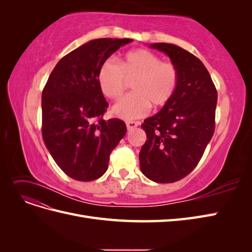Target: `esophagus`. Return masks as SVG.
Instances as JSON below:
<instances>
[{
	"label": "esophagus",
	"instance_id": "esophagus-1",
	"mask_svg": "<svg viewBox=\"0 0 252 252\" xmlns=\"http://www.w3.org/2000/svg\"><path fill=\"white\" fill-rule=\"evenodd\" d=\"M140 125L139 122H133V121H128L126 122V126H127V129L128 130H131V129L138 127Z\"/></svg>",
	"mask_w": 252,
	"mask_h": 252
}]
</instances>
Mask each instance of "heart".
I'll return each mask as SVG.
<instances>
[{"instance_id":"1","label":"heart","mask_w":252,"mask_h":252,"mask_svg":"<svg viewBox=\"0 0 252 252\" xmlns=\"http://www.w3.org/2000/svg\"><path fill=\"white\" fill-rule=\"evenodd\" d=\"M97 82L103 94L111 100L119 98L127 83H132V94L113 105L111 112L123 120H134L147 114L150 106L158 109L171 100L179 84V70L154 52L136 49L121 58L119 65L105 61L98 69Z\"/></svg>"}]
</instances>
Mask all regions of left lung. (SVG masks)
Listing matches in <instances>:
<instances>
[{
	"label": "left lung",
	"mask_w": 252,
	"mask_h": 252,
	"mask_svg": "<svg viewBox=\"0 0 252 252\" xmlns=\"http://www.w3.org/2000/svg\"><path fill=\"white\" fill-rule=\"evenodd\" d=\"M179 70L171 100L144 121L147 141L140 151L143 174L156 183H173L191 172L215 132L218 93L201 60L177 45L150 44Z\"/></svg>",
	"instance_id": "8db88e82"
}]
</instances>
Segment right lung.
Segmentation results:
<instances>
[{"mask_svg":"<svg viewBox=\"0 0 252 252\" xmlns=\"http://www.w3.org/2000/svg\"><path fill=\"white\" fill-rule=\"evenodd\" d=\"M131 39H95L61 59L42 93V135L57 165L73 180L106 172L113 148L124 138L122 120H103L108 107L97 82L101 65Z\"/></svg>","mask_w":252,"mask_h":252,"instance_id":"right-lung-1","label":"right lung"}]
</instances>
